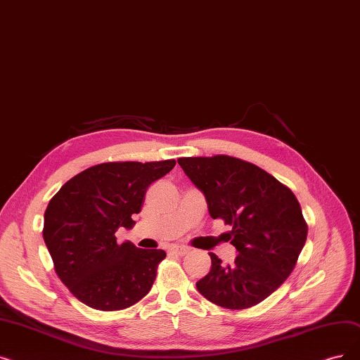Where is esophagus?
Here are the masks:
<instances>
[{"instance_id": "obj_1", "label": "esophagus", "mask_w": 360, "mask_h": 360, "mask_svg": "<svg viewBox=\"0 0 360 360\" xmlns=\"http://www.w3.org/2000/svg\"><path fill=\"white\" fill-rule=\"evenodd\" d=\"M170 253H175V255H179V256H185L186 253H190V248L185 247V245H178V244H174L170 245Z\"/></svg>"}]
</instances>
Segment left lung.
Instances as JSON below:
<instances>
[{
    "label": "left lung",
    "mask_w": 360,
    "mask_h": 360,
    "mask_svg": "<svg viewBox=\"0 0 360 360\" xmlns=\"http://www.w3.org/2000/svg\"><path fill=\"white\" fill-rule=\"evenodd\" d=\"M179 166L205 194L209 213L232 226L228 240L238 256L197 283L201 295L226 309L252 307L292 272L307 237V224L292 191L259 166L231 155L181 158Z\"/></svg>",
    "instance_id": "left-lung-1"
}]
</instances>
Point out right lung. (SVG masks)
Masks as SVG:
<instances>
[{
    "label": "right lung",
    "mask_w": 360,
    "mask_h": 360,
    "mask_svg": "<svg viewBox=\"0 0 360 360\" xmlns=\"http://www.w3.org/2000/svg\"><path fill=\"white\" fill-rule=\"evenodd\" d=\"M175 160L108 162L85 169L50 200L42 236L54 269L69 291L97 310H122L153 287L163 250L119 244L116 231L135 225L148 186Z\"/></svg>",
    "instance_id": "obj_1"
}]
</instances>
